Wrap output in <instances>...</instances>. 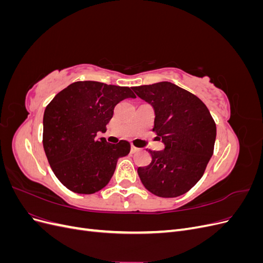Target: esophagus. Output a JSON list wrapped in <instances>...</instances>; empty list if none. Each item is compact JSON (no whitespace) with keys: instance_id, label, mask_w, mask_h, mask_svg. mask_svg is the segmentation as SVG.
I'll return each instance as SVG.
<instances>
[{"instance_id":"esophagus-1","label":"esophagus","mask_w":263,"mask_h":263,"mask_svg":"<svg viewBox=\"0 0 263 263\" xmlns=\"http://www.w3.org/2000/svg\"><path fill=\"white\" fill-rule=\"evenodd\" d=\"M138 150H139V149H138L137 147H135V146H133V145L130 146V153H132V154H135V153H137V151H138Z\"/></svg>"}]
</instances>
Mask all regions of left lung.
Returning a JSON list of instances; mask_svg holds the SVG:
<instances>
[{
  "instance_id": "8db88e82",
  "label": "left lung",
  "mask_w": 263,
  "mask_h": 263,
  "mask_svg": "<svg viewBox=\"0 0 263 263\" xmlns=\"http://www.w3.org/2000/svg\"><path fill=\"white\" fill-rule=\"evenodd\" d=\"M155 110L153 130L164 144L148 150L151 162L137 172L144 186L160 197H177L192 189L214 153L216 124L204 103L171 82L132 87Z\"/></svg>"
}]
</instances>
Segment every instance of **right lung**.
Instances as JSON below:
<instances>
[{"instance_id": "1", "label": "right lung", "mask_w": 263, "mask_h": 263, "mask_svg": "<svg viewBox=\"0 0 263 263\" xmlns=\"http://www.w3.org/2000/svg\"><path fill=\"white\" fill-rule=\"evenodd\" d=\"M136 95L127 86L78 81L60 91L46 106L43 145L58 180L70 191L92 194L113 177L118 158L130 144H109L98 133L106 132L114 107Z\"/></svg>"}]
</instances>
